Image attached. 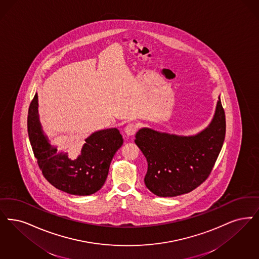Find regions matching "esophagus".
Listing matches in <instances>:
<instances>
[{
    "label": "esophagus",
    "instance_id": "34e87169",
    "mask_svg": "<svg viewBox=\"0 0 259 259\" xmlns=\"http://www.w3.org/2000/svg\"><path fill=\"white\" fill-rule=\"evenodd\" d=\"M138 130V125L134 123V122H131V123H128V124L125 126V133L127 136H132L134 135Z\"/></svg>",
    "mask_w": 259,
    "mask_h": 259
}]
</instances>
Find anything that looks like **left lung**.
Returning a JSON list of instances; mask_svg holds the SVG:
<instances>
[{"label":"left lung","instance_id":"8db88e82","mask_svg":"<svg viewBox=\"0 0 259 259\" xmlns=\"http://www.w3.org/2000/svg\"><path fill=\"white\" fill-rule=\"evenodd\" d=\"M226 137V114L219 96L212 121L195 136L142 128L135 143L147 161L145 184L158 197L190 193L211 174Z\"/></svg>","mask_w":259,"mask_h":259}]
</instances>
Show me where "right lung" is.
<instances>
[{
    "instance_id": "right-lung-1",
    "label": "right lung",
    "mask_w": 259,
    "mask_h": 259,
    "mask_svg": "<svg viewBox=\"0 0 259 259\" xmlns=\"http://www.w3.org/2000/svg\"><path fill=\"white\" fill-rule=\"evenodd\" d=\"M37 94L29 108L28 134L42 175L57 189L75 196H90L106 181L110 164L123 144L116 128L96 131L87 138L81 154L71 160L67 153L49 143L38 117Z\"/></svg>"
}]
</instances>
